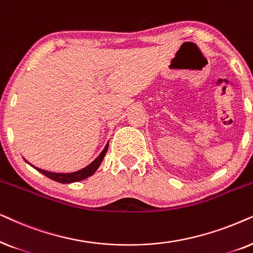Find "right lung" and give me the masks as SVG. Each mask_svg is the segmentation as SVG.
Segmentation results:
<instances>
[{"mask_svg": "<svg viewBox=\"0 0 253 253\" xmlns=\"http://www.w3.org/2000/svg\"><path fill=\"white\" fill-rule=\"evenodd\" d=\"M109 149V142L106 143L105 148H104L102 153H100L97 158L91 163L89 164V166H86L85 168H83V169L81 170H77V171H74V172H68V173H62V172H50V171H47V170H42L40 169V168H37L35 166H32L31 163H29L28 161L25 160V162H28V163L31 166L32 168H35L37 171H39L40 173L45 174L46 177L50 178L52 180H55L58 181V183H61V184H69V183H75V181H80V180H83L85 179V178L92 176L93 173L96 172V170L98 169L100 164H102V162L104 160V156H105L106 151Z\"/></svg>", "mask_w": 253, "mask_h": 253, "instance_id": "right-lung-1", "label": "right lung"}]
</instances>
